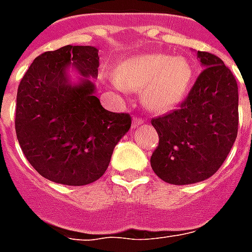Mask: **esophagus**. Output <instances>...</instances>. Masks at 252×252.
<instances>
[{
    "label": "esophagus",
    "mask_w": 252,
    "mask_h": 252,
    "mask_svg": "<svg viewBox=\"0 0 252 252\" xmlns=\"http://www.w3.org/2000/svg\"><path fill=\"white\" fill-rule=\"evenodd\" d=\"M144 123H146L144 119L139 117V116H135V117H133V120H132V128H136V126H142V124H144Z\"/></svg>",
    "instance_id": "1"
}]
</instances>
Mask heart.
<instances>
[{"instance_id":"b5f03b06","label":"heart","mask_w":252,"mask_h":252,"mask_svg":"<svg viewBox=\"0 0 252 252\" xmlns=\"http://www.w3.org/2000/svg\"><path fill=\"white\" fill-rule=\"evenodd\" d=\"M193 70L188 59L166 54H146L120 63L115 83L120 89L142 90L148 109L164 113L184 98L191 82Z\"/></svg>"}]
</instances>
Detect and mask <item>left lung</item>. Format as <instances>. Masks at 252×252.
I'll list each match as a JSON object with an SVG mask.
<instances>
[{
	"instance_id": "left-lung-1",
	"label": "left lung",
	"mask_w": 252,
	"mask_h": 252,
	"mask_svg": "<svg viewBox=\"0 0 252 252\" xmlns=\"http://www.w3.org/2000/svg\"><path fill=\"white\" fill-rule=\"evenodd\" d=\"M205 67L178 109L151 120L159 136L151 167L160 180L189 185L220 169L238 136V83L221 59L198 51Z\"/></svg>"
}]
</instances>
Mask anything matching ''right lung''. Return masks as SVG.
<instances>
[{"mask_svg":"<svg viewBox=\"0 0 252 252\" xmlns=\"http://www.w3.org/2000/svg\"><path fill=\"white\" fill-rule=\"evenodd\" d=\"M70 64L81 74L75 85L66 77ZM98 67L95 47L64 46L39 55L21 78L17 140L32 167L52 182L82 186L101 178L131 128V116L104 109L94 95L90 78L98 75Z\"/></svg>","mask_w":252,"mask_h":252,"instance_id":"obj_1","label":"right lung"}]
</instances>
